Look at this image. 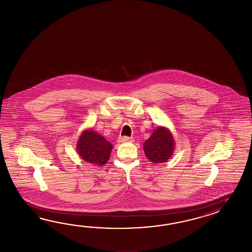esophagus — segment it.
I'll list each match as a JSON object with an SVG mask.
<instances>
[{"label":"esophagus","mask_w":252,"mask_h":252,"mask_svg":"<svg viewBox=\"0 0 252 252\" xmlns=\"http://www.w3.org/2000/svg\"><path fill=\"white\" fill-rule=\"evenodd\" d=\"M131 141H133V139H131V138H128V137H121V138H119V142H121V143H124V142H131Z\"/></svg>","instance_id":"1"}]
</instances>
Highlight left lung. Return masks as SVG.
I'll return each mask as SVG.
<instances>
[{"instance_id":"8db88e82","label":"left lung","mask_w":252,"mask_h":252,"mask_svg":"<svg viewBox=\"0 0 252 252\" xmlns=\"http://www.w3.org/2000/svg\"><path fill=\"white\" fill-rule=\"evenodd\" d=\"M175 139L170 129L159 126L154 129L143 144L145 155L152 163H165L171 158L175 150Z\"/></svg>"}]
</instances>
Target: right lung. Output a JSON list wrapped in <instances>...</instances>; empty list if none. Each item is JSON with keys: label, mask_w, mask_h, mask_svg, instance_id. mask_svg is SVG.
I'll use <instances>...</instances> for the list:
<instances>
[{"label": "right lung", "mask_w": 252, "mask_h": 252, "mask_svg": "<svg viewBox=\"0 0 252 252\" xmlns=\"http://www.w3.org/2000/svg\"><path fill=\"white\" fill-rule=\"evenodd\" d=\"M113 148L103 136L90 128L82 131L76 144L77 154L83 160L100 166L107 163Z\"/></svg>", "instance_id": "add662e5"}]
</instances>
